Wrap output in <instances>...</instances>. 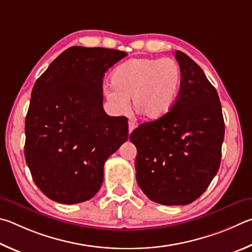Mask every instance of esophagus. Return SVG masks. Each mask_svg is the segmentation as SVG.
Here are the masks:
<instances>
[{
    "instance_id": "esophagus-1",
    "label": "esophagus",
    "mask_w": 252,
    "mask_h": 252,
    "mask_svg": "<svg viewBox=\"0 0 252 252\" xmlns=\"http://www.w3.org/2000/svg\"><path fill=\"white\" fill-rule=\"evenodd\" d=\"M134 128H135V123H133V122H129V123H128V133L130 134L131 131L134 130Z\"/></svg>"
}]
</instances>
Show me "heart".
<instances>
[{
  "instance_id": "1",
  "label": "heart",
  "mask_w": 252,
  "mask_h": 252,
  "mask_svg": "<svg viewBox=\"0 0 252 252\" xmlns=\"http://www.w3.org/2000/svg\"><path fill=\"white\" fill-rule=\"evenodd\" d=\"M112 86L105 90L109 105L118 114L131 104L146 119H159L173 108L180 88L182 72L169 57H136L117 66L110 77Z\"/></svg>"
}]
</instances>
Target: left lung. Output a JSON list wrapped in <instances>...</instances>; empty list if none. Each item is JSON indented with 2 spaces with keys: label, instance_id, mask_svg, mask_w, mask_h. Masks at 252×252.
Here are the masks:
<instances>
[{
  "label": "left lung",
  "instance_id": "1",
  "mask_svg": "<svg viewBox=\"0 0 252 252\" xmlns=\"http://www.w3.org/2000/svg\"><path fill=\"white\" fill-rule=\"evenodd\" d=\"M182 82L170 112L130 134L137 148L136 179L149 199L166 206L199 198L217 174L224 122L218 93L199 66L175 52Z\"/></svg>",
  "mask_w": 252,
  "mask_h": 252
}]
</instances>
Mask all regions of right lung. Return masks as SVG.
I'll list each match as a JSON object with an SVG mask.
<instances>
[{"label": "right lung", "instance_id": "1", "mask_svg": "<svg viewBox=\"0 0 252 252\" xmlns=\"http://www.w3.org/2000/svg\"><path fill=\"white\" fill-rule=\"evenodd\" d=\"M127 54L72 46L34 84L25 119L24 154L34 183L60 204L90 200L99 190L104 164L128 138L124 116L103 108V78Z\"/></svg>", "mask_w": 252, "mask_h": 252}]
</instances>
